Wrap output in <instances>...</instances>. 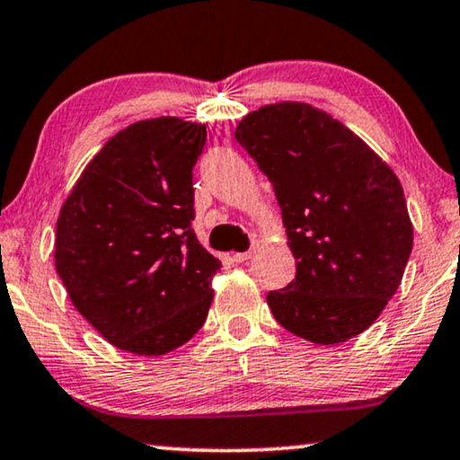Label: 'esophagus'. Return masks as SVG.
<instances>
[{"instance_id":"34e87169","label":"esophagus","mask_w":460,"mask_h":460,"mask_svg":"<svg viewBox=\"0 0 460 460\" xmlns=\"http://www.w3.org/2000/svg\"><path fill=\"white\" fill-rule=\"evenodd\" d=\"M251 257H253V251H244V253H234V255H232V260H234L236 263H243V261L251 260Z\"/></svg>"}]
</instances>
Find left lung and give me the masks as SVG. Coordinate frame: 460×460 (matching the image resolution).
<instances>
[{
	"label": "left lung",
	"mask_w": 460,
	"mask_h": 460,
	"mask_svg": "<svg viewBox=\"0 0 460 460\" xmlns=\"http://www.w3.org/2000/svg\"><path fill=\"white\" fill-rule=\"evenodd\" d=\"M272 181L295 280L268 293L279 324L305 341L360 335L398 291L412 251L404 190L354 131L305 102L249 112L234 131Z\"/></svg>",
	"instance_id": "1"
}]
</instances>
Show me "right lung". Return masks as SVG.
Here are the masks:
<instances>
[{"mask_svg":"<svg viewBox=\"0 0 460 460\" xmlns=\"http://www.w3.org/2000/svg\"><path fill=\"white\" fill-rule=\"evenodd\" d=\"M207 128L159 117L104 144L56 222V272L77 312L119 349L163 356L205 324L222 261L192 230V167Z\"/></svg>","mask_w":460,"mask_h":460,"instance_id":"right-lung-1","label":"right lung"}]
</instances>
